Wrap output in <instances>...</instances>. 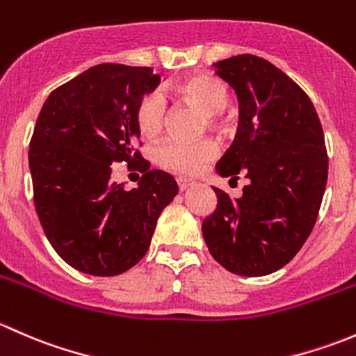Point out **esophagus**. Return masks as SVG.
Segmentation results:
<instances>
[{"label": "esophagus", "instance_id": "34e87169", "mask_svg": "<svg viewBox=\"0 0 356 356\" xmlns=\"http://www.w3.org/2000/svg\"><path fill=\"white\" fill-rule=\"evenodd\" d=\"M175 181H177V186L181 191H186V189L191 188V186L195 184V181H193V179H188V177H177Z\"/></svg>", "mask_w": 356, "mask_h": 356}]
</instances>
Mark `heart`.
<instances>
[{
	"instance_id": "1",
	"label": "heart",
	"mask_w": 356,
	"mask_h": 356,
	"mask_svg": "<svg viewBox=\"0 0 356 356\" xmlns=\"http://www.w3.org/2000/svg\"><path fill=\"white\" fill-rule=\"evenodd\" d=\"M172 91L184 102L207 111L208 122L213 127L225 125L224 111L227 108L231 91L222 79L211 74H195L172 86ZM167 122V102L158 91L146 92L136 108V124L146 138H156ZM218 153L215 139L204 138L200 141L167 139L156 149V160L161 167L179 174H196L204 163L213 160Z\"/></svg>"
}]
</instances>
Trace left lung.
<instances>
[{"label": "left lung", "instance_id": "obj_1", "mask_svg": "<svg viewBox=\"0 0 356 356\" xmlns=\"http://www.w3.org/2000/svg\"><path fill=\"white\" fill-rule=\"evenodd\" d=\"M215 67L239 99L238 134L217 172L250 184L236 200L213 188L217 208L201 231L222 267L260 277L289 264L314 229L327 184L324 131L307 92L267 60L238 55Z\"/></svg>", "mask_w": 356, "mask_h": 356}]
</instances>
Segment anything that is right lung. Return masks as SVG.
<instances>
[{
	"instance_id": "right-lung-1",
	"label": "right lung",
	"mask_w": 356,
	"mask_h": 356,
	"mask_svg": "<svg viewBox=\"0 0 356 356\" xmlns=\"http://www.w3.org/2000/svg\"><path fill=\"white\" fill-rule=\"evenodd\" d=\"M160 84L149 67L102 63L56 88L42 105L29 149L34 207L56 253L75 270L110 277L148 251L161 210L179 188L136 149V108ZM134 163L129 192L111 163Z\"/></svg>"
}]
</instances>
